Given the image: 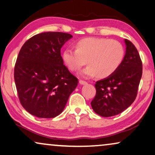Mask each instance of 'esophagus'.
I'll list each match as a JSON object with an SVG mask.
<instances>
[{"mask_svg": "<svg viewBox=\"0 0 155 155\" xmlns=\"http://www.w3.org/2000/svg\"><path fill=\"white\" fill-rule=\"evenodd\" d=\"M79 82H80V84H86L87 83V82L86 81H84V80H80Z\"/></svg>", "mask_w": 155, "mask_h": 155, "instance_id": "34e87169", "label": "esophagus"}]
</instances>
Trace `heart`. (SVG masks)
Returning a JSON list of instances; mask_svg holds the SVG:
<instances>
[{
	"mask_svg": "<svg viewBox=\"0 0 155 155\" xmlns=\"http://www.w3.org/2000/svg\"><path fill=\"white\" fill-rule=\"evenodd\" d=\"M76 49L67 48L63 51V63L71 71H78L86 64L82 71L84 78L98 75L105 78L115 73L124 59L125 50L119 41L102 37L84 38L77 41Z\"/></svg>",
	"mask_w": 155,
	"mask_h": 155,
	"instance_id": "obj_1",
	"label": "heart"
}]
</instances>
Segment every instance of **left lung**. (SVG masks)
<instances>
[{
	"label": "left lung",
	"mask_w": 155,
	"mask_h": 155,
	"mask_svg": "<svg viewBox=\"0 0 155 155\" xmlns=\"http://www.w3.org/2000/svg\"><path fill=\"white\" fill-rule=\"evenodd\" d=\"M126 54L121 65L109 77L96 82V95L91 102L95 113L103 117L118 115L135 101L143 74V64L132 42L124 40Z\"/></svg>",
	"instance_id": "8db88e82"
}]
</instances>
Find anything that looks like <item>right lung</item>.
Wrapping results in <instances>:
<instances>
[{
	"label": "right lung",
	"instance_id": "obj_1",
	"mask_svg": "<svg viewBox=\"0 0 155 155\" xmlns=\"http://www.w3.org/2000/svg\"><path fill=\"white\" fill-rule=\"evenodd\" d=\"M73 37L48 31L35 35L21 48L14 70L23 108L38 118H50L63 111L78 80L63 65L61 48Z\"/></svg>",
	"mask_w": 155,
	"mask_h": 155
}]
</instances>
